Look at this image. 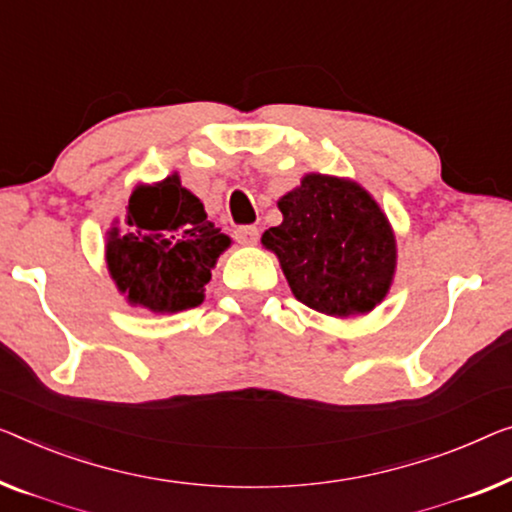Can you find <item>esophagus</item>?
Wrapping results in <instances>:
<instances>
[{
    "mask_svg": "<svg viewBox=\"0 0 512 512\" xmlns=\"http://www.w3.org/2000/svg\"><path fill=\"white\" fill-rule=\"evenodd\" d=\"M234 236H236V241L243 243V246H255L259 239V230L255 225H241L234 230Z\"/></svg>",
    "mask_w": 512,
    "mask_h": 512,
    "instance_id": "esophagus-1",
    "label": "esophagus"
}]
</instances>
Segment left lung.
Listing matches in <instances>:
<instances>
[{
	"mask_svg": "<svg viewBox=\"0 0 512 512\" xmlns=\"http://www.w3.org/2000/svg\"><path fill=\"white\" fill-rule=\"evenodd\" d=\"M282 223L262 243L278 255L296 299L333 317L370 312L395 271V236L358 183L308 174L278 202Z\"/></svg>",
	"mask_w": 512,
	"mask_h": 512,
	"instance_id": "1",
	"label": "left lung"
}]
</instances>
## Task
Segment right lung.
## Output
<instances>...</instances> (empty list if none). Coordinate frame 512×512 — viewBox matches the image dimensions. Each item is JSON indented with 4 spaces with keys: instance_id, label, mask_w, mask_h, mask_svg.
Returning a JSON list of instances; mask_svg holds the SVG:
<instances>
[{
    "instance_id": "add662e5",
    "label": "right lung",
    "mask_w": 512,
    "mask_h": 512,
    "mask_svg": "<svg viewBox=\"0 0 512 512\" xmlns=\"http://www.w3.org/2000/svg\"><path fill=\"white\" fill-rule=\"evenodd\" d=\"M128 232H110L108 269L128 301L154 312L195 308L218 255L230 246L177 174L140 186L126 211Z\"/></svg>"
}]
</instances>
